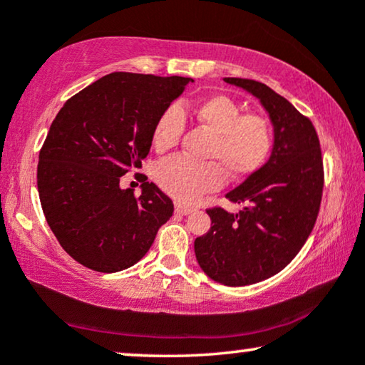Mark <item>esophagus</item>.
Segmentation results:
<instances>
[{"label":"esophagus","mask_w":365,"mask_h":365,"mask_svg":"<svg viewBox=\"0 0 365 365\" xmlns=\"http://www.w3.org/2000/svg\"><path fill=\"white\" fill-rule=\"evenodd\" d=\"M174 211H176V214H181V216H187V214H191L194 209L186 206V204L176 202V204H174Z\"/></svg>","instance_id":"34e87169"}]
</instances>
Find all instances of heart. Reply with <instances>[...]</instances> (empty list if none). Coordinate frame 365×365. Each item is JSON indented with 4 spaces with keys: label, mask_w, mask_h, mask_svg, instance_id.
<instances>
[{
    "label": "heart",
    "mask_w": 365,
    "mask_h": 365,
    "mask_svg": "<svg viewBox=\"0 0 365 365\" xmlns=\"http://www.w3.org/2000/svg\"><path fill=\"white\" fill-rule=\"evenodd\" d=\"M197 123L211 131L207 158L217 160L196 163L184 156L164 159L158 164V186L182 202H192L202 194L222 187L226 174L244 179L261 169L274 148L271 121L259 113H244L242 106L226 94H212L192 108ZM186 118L179 106H169L158 118L153 146L164 153L181 141Z\"/></svg>",
    "instance_id": "obj_1"
}]
</instances>
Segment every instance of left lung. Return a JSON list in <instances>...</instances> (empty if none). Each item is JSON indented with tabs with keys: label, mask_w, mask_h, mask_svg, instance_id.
I'll return each mask as SVG.
<instances>
[{
	"label": "left lung",
	"mask_w": 365,
	"mask_h": 365,
	"mask_svg": "<svg viewBox=\"0 0 365 365\" xmlns=\"http://www.w3.org/2000/svg\"><path fill=\"white\" fill-rule=\"evenodd\" d=\"M224 81L261 99L274 124L271 159L227 192L237 214L207 209L211 227L194 241L199 266L224 286H247L281 272L311 236L324 189L321 141L307 116L264 83Z\"/></svg>",
	"instance_id": "1"
}]
</instances>
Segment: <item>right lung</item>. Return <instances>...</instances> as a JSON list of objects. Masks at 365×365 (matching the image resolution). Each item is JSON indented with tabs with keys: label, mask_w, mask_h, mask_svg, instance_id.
Wrapping results in <instances>:
<instances>
[{
	"label": "right lung",
	"mask_w": 365,
	"mask_h": 365,
	"mask_svg": "<svg viewBox=\"0 0 365 365\" xmlns=\"http://www.w3.org/2000/svg\"><path fill=\"white\" fill-rule=\"evenodd\" d=\"M191 78L111 73L69 98L38 163L44 217L74 261L98 272L131 267L153 246L174 204L143 176V192L119 187L141 169L154 124Z\"/></svg>",
	"instance_id": "obj_1"
}]
</instances>
